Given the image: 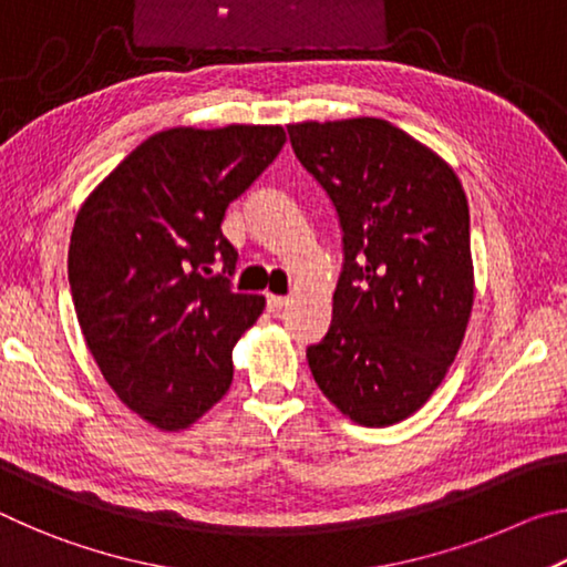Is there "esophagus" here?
Masks as SVG:
<instances>
[{
    "instance_id": "esophagus-1",
    "label": "esophagus",
    "mask_w": 567,
    "mask_h": 567,
    "mask_svg": "<svg viewBox=\"0 0 567 567\" xmlns=\"http://www.w3.org/2000/svg\"><path fill=\"white\" fill-rule=\"evenodd\" d=\"M287 305V297L285 295H267V312L277 315Z\"/></svg>"
}]
</instances>
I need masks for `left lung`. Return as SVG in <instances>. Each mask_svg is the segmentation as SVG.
<instances>
[{
	"instance_id": "8db88e82",
	"label": "left lung",
	"mask_w": 567,
	"mask_h": 567,
	"mask_svg": "<svg viewBox=\"0 0 567 567\" xmlns=\"http://www.w3.org/2000/svg\"><path fill=\"white\" fill-rule=\"evenodd\" d=\"M342 229L330 330L307 348L332 405L385 427L425 405L473 310L470 209L433 150L375 117L287 127Z\"/></svg>"
}]
</instances>
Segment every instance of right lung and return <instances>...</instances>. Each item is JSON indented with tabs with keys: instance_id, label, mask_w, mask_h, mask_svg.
I'll return each instance as SVG.
<instances>
[{
	"instance_id": "add662e5",
	"label": "right lung",
	"mask_w": 567,
	"mask_h": 567,
	"mask_svg": "<svg viewBox=\"0 0 567 567\" xmlns=\"http://www.w3.org/2000/svg\"><path fill=\"white\" fill-rule=\"evenodd\" d=\"M282 127H175L134 147L74 219L70 287L104 380L162 430L203 417L233 385V348L265 297L233 290L225 209L285 145Z\"/></svg>"
}]
</instances>
